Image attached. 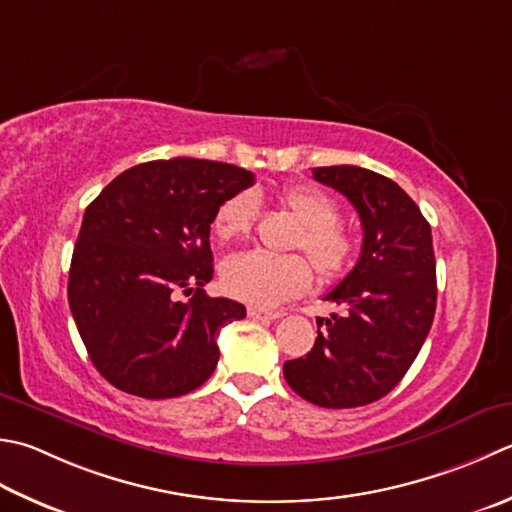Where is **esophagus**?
<instances>
[{
    "label": "esophagus",
    "mask_w": 512,
    "mask_h": 512,
    "mask_svg": "<svg viewBox=\"0 0 512 512\" xmlns=\"http://www.w3.org/2000/svg\"><path fill=\"white\" fill-rule=\"evenodd\" d=\"M248 317H253V319H268V322H273V319L282 317V313H270V310H262V308H248Z\"/></svg>",
    "instance_id": "34e87169"
}]
</instances>
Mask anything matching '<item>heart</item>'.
Here are the masks:
<instances>
[{
    "mask_svg": "<svg viewBox=\"0 0 512 512\" xmlns=\"http://www.w3.org/2000/svg\"><path fill=\"white\" fill-rule=\"evenodd\" d=\"M290 215L302 224L297 246L304 248L324 279L344 275L355 257V237L339 224V206L315 186H290L279 193ZM255 219V197L239 193L228 197L213 217V233L222 242L248 235ZM222 279L233 297L253 306H279L310 286V266L299 255H273L266 250H246L226 259Z\"/></svg>",
    "mask_w": 512,
    "mask_h": 512,
    "instance_id": "obj_1",
    "label": "heart"
}]
</instances>
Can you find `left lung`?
<instances>
[{"instance_id": "1", "label": "left lung", "mask_w": 512, "mask_h": 512, "mask_svg": "<svg viewBox=\"0 0 512 512\" xmlns=\"http://www.w3.org/2000/svg\"><path fill=\"white\" fill-rule=\"evenodd\" d=\"M362 219L355 268L324 297L344 315L324 319L306 357L284 364L288 386L324 408H357L388 395L422 350L437 306L430 224L393 179L359 166L313 168Z\"/></svg>"}]
</instances>
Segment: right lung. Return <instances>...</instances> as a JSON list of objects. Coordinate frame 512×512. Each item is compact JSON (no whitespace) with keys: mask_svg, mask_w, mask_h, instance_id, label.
<instances>
[{"mask_svg":"<svg viewBox=\"0 0 512 512\" xmlns=\"http://www.w3.org/2000/svg\"><path fill=\"white\" fill-rule=\"evenodd\" d=\"M255 175L208 159H157L124 170L86 208L68 304L106 382L144 399L186 395L213 375L219 328L246 317L213 279L210 224ZM189 295L186 303L176 295Z\"/></svg>","mask_w":512,"mask_h":512,"instance_id":"add662e5","label":"right lung"}]
</instances>
